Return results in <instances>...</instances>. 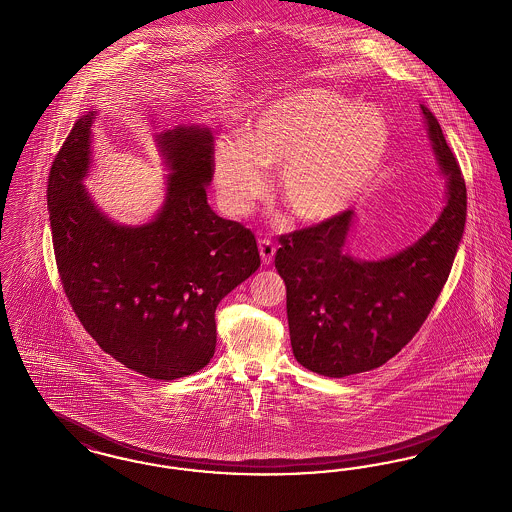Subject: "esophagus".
<instances>
[{"label":"esophagus","mask_w":512,"mask_h":512,"mask_svg":"<svg viewBox=\"0 0 512 512\" xmlns=\"http://www.w3.org/2000/svg\"><path fill=\"white\" fill-rule=\"evenodd\" d=\"M259 253H261L263 263H265V265H270V263H272V259H274V255H276V246H274V242H272L270 238H261V240H259Z\"/></svg>","instance_id":"esophagus-1"}]
</instances>
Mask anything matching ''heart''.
<instances>
[{
	"instance_id": "heart-1",
	"label": "heart",
	"mask_w": 512,
	"mask_h": 512,
	"mask_svg": "<svg viewBox=\"0 0 512 512\" xmlns=\"http://www.w3.org/2000/svg\"><path fill=\"white\" fill-rule=\"evenodd\" d=\"M390 129L371 106L326 89H301L247 118L240 139L213 146V171L232 213H246L265 190L266 167H280L278 192L289 215L322 223L352 204L387 162Z\"/></svg>"
}]
</instances>
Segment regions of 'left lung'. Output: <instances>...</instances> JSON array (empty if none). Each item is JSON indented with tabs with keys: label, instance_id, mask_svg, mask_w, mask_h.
Wrapping results in <instances>:
<instances>
[{
	"label": "left lung",
	"instance_id": "8db88e82",
	"mask_svg": "<svg viewBox=\"0 0 512 512\" xmlns=\"http://www.w3.org/2000/svg\"><path fill=\"white\" fill-rule=\"evenodd\" d=\"M432 150L448 177L446 207L413 246L381 259L350 257L354 211L280 236L274 265L286 282L287 322L293 356L324 377H347L379 368L408 345L423 326L461 244L467 186L442 127L421 104Z\"/></svg>",
	"mask_w": 512,
	"mask_h": 512
}]
</instances>
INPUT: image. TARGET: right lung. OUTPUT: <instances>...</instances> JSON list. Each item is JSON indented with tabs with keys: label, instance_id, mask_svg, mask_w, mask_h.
Segmentation results:
<instances>
[{
	"label": "right lung",
	"instance_id": "add662e5",
	"mask_svg": "<svg viewBox=\"0 0 512 512\" xmlns=\"http://www.w3.org/2000/svg\"><path fill=\"white\" fill-rule=\"evenodd\" d=\"M95 112L74 123L49 171L47 205L64 293L106 354L150 379L173 381L209 364L215 310L261 257L251 230L219 217L207 127L179 125L156 137L171 169L158 215L139 226L110 221L83 186Z\"/></svg>",
	"mask_w": 512,
	"mask_h": 512
}]
</instances>
